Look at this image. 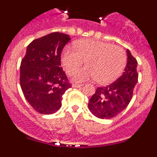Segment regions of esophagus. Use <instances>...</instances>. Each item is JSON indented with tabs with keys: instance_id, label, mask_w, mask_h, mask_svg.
<instances>
[{
	"instance_id": "esophagus-1",
	"label": "esophagus",
	"mask_w": 157,
	"mask_h": 157,
	"mask_svg": "<svg viewBox=\"0 0 157 157\" xmlns=\"http://www.w3.org/2000/svg\"><path fill=\"white\" fill-rule=\"evenodd\" d=\"M81 86H82V84H79V83H73L72 84V87H74V88H79Z\"/></svg>"
}]
</instances>
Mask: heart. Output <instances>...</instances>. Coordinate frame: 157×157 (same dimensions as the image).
I'll return each mask as SVG.
<instances>
[{
  "label": "heart",
  "instance_id": "1",
  "mask_svg": "<svg viewBox=\"0 0 157 157\" xmlns=\"http://www.w3.org/2000/svg\"><path fill=\"white\" fill-rule=\"evenodd\" d=\"M75 49L66 46L62 51L63 68L71 73L86 60V67L71 74L75 82L96 79L102 84L110 83L120 76L127 65V54L121 47L98 40H82Z\"/></svg>",
  "mask_w": 157,
  "mask_h": 157
}]
</instances>
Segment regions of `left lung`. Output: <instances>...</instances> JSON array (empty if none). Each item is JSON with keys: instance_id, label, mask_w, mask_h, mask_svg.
Masks as SVG:
<instances>
[{"instance_id": "1", "label": "left lung", "mask_w": 157, "mask_h": 157, "mask_svg": "<svg viewBox=\"0 0 157 157\" xmlns=\"http://www.w3.org/2000/svg\"><path fill=\"white\" fill-rule=\"evenodd\" d=\"M127 63L123 75L106 86L98 87L89 101V109L100 119H112L123 112L133 97L138 82L137 59L127 49Z\"/></svg>"}]
</instances>
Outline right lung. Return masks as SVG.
I'll use <instances>...</instances> for the list:
<instances>
[{"label": "right lung", "instance_id": "1", "mask_svg": "<svg viewBox=\"0 0 157 157\" xmlns=\"http://www.w3.org/2000/svg\"><path fill=\"white\" fill-rule=\"evenodd\" d=\"M71 40L54 32L37 38L27 46L20 64V86L36 112L49 115L61 107L62 96L71 84L61 66V52Z\"/></svg>", "mask_w": 157, "mask_h": 157}]
</instances>
